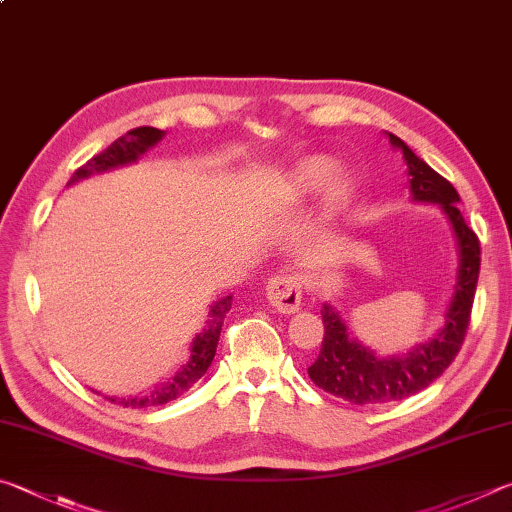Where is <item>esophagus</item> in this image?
<instances>
[{"label":"esophagus","instance_id":"esophagus-1","mask_svg":"<svg viewBox=\"0 0 512 512\" xmlns=\"http://www.w3.org/2000/svg\"><path fill=\"white\" fill-rule=\"evenodd\" d=\"M267 301L285 315H292L301 306V281L292 274H279L267 281Z\"/></svg>","mask_w":512,"mask_h":512}]
</instances>
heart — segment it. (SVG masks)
<instances>
[{"label": "heart", "mask_w": 512, "mask_h": 512, "mask_svg": "<svg viewBox=\"0 0 512 512\" xmlns=\"http://www.w3.org/2000/svg\"><path fill=\"white\" fill-rule=\"evenodd\" d=\"M335 170H337V161L326 155H315V157L303 159L301 164L290 173L288 184H290L292 195L306 197L310 193H317L319 188L326 184L327 179L335 175ZM348 195H351V179L346 175H337L326 186L324 202L330 211H335L348 200Z\"/></svg>", "instance_id": "b5f03b06"}]
</instances>
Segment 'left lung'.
<instances>
[{"label": "left lung", "mask_w": 512, "mask_h": 512, "mask_svg": "<svg viewBox=\"0 0 512 512\" xmlns=\"http://www.w3.org/2000/svg\"><path fill=\"white\" fill-rule=\"evenodd\" d=\"M387 137L391 146L402 152L407 164L411 200L438 204L447 222L452 224L456 249H459V270H456L454 294L445 312L443 328L429 342L411 348L407 355L378 357L348 333L339 312L326 303L321 310L324 342L315 364L308 366V375L319 389L353 405H387L427 389L461 351L479 281V238L463 220L459 211L461 197L456 188L432 166H427L396 134L387 132Z\"/></svg>", "instance_id": "8db88e82"}]
</instances>
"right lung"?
I'll return each instance as SVG.
<instances>
[{
	"mask_svg": "<svg viewBox=\"0 0 512 512\" xmlns=\"http://www.w3.org/2000/svg\"><path fill=\"white\" fill-rule=\"evenodd\" d=\"M161 137H164V130L146 128V125H143V128L130 130L128 134H123V137L110 143V146H107L101 155L92 157L85 166H80L76 173L71 175L69 184H76V182H80V179H85L94 173H105V170L119 168L125 164H134V161H137L143 152H148L152 146H155V143H159ZM229 310H231V297H224V299L213 303L209 310V319H206V326L202 328V333H197L191 342V357H188L186 364L179 366V371L173 375V378H168V382H161L159 387H155L148 393H141V396L107 398V400L116 402V405H121V407L148 409V407L166 405V402L182 396V393L191 389L193 384L206 373V369L211 366L213 357H215V348H218L222 321Z\"/></svg>",
	"mask_w": 512,
	"mask_h": 512,
	"instance_id": "right-lung-1",
	"label": "right lung"
}]
</instances>
